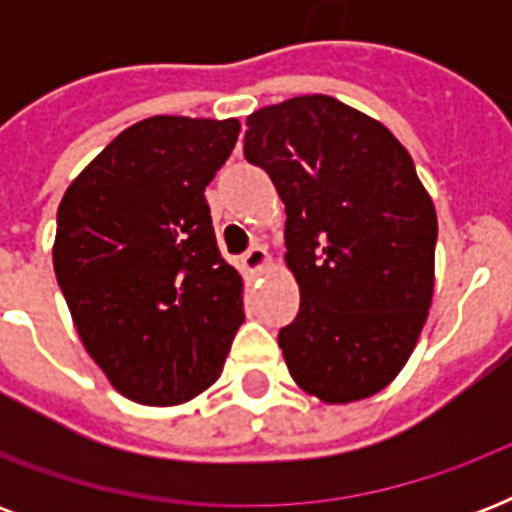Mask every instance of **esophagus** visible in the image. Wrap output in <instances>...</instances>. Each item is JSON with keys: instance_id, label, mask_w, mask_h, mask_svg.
Returning <instances> with one entry per match:
<instances>
[{"instance_id": "1", "label": "esophagus", "mask_w": 512, "mask_h": 512, "mask_svg": "<svg viewBox=\"0 0 512 512\" xmlns=\"http://www.w3.org/2000/svg\"><path fill=\"white\" fill-rule=\"evenodd\" d=\"M241 263H244V271L252 273V276H257V273L265 271V268L271 265V255H268L263 247H252L247 255L241 257Z\"/></svg>"}]
</instances>
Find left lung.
Instances as JSON below:
<instances>
[{
	"label": "left lung",
	"instance_id": "1",
	"mask_svg": "<svg viewBox=\"0 0 512 512\" xmlns=\"http://www.w3.org/2000/svg\"><path fill=\"white\" fill-rule=\"evenodd\" d=\"M244 156L279 191L297 319L292 380L324 404L380 393L412 356L436 287V207L409 151L372 116L300 95L247 116Z\"/></svg>",
	"mask_w": 512,
	"mask_h": 512
}]
</instances>
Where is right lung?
I'll return each mask as SVG.
<instances>
[{"label":"right lung","instance_id":"1","mask_svg":"<svg viewBox=\"0 0 512 512\" xmlns=\"http://www.w3.org/2000/svg\"><path fill=\"white\" fill-rule=\"evenodd\" d=\"M239 130V119H143L60 199L55 276L82 345L135 404L207 390L244 321V281L220 257L204 199Z\"/></svg>","mask_w":512,"mask_h":512}]
</instances>
